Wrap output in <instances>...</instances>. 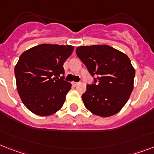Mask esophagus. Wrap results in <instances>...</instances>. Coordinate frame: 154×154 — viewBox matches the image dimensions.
<instances>
[{"mask_svg": "<svg viewBox=\"0 0 154 154\" xmlns=\"http://www.w3.org/2000/svg\"><path fill=\"white\" fill-rule=\"evenodd\" d=\"M72 85H73V86H77V85H78V83H77V82H73V83H72Z\"/></svg>", "mask_w": 154, "mask_h": 154, "instance_id": "esophagus-1", "label": "esophagus"}]
</instances>
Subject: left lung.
Listing matches in <instances>:
<instances>
[{
  "instance_id": "obj_1",
  "label": "left lung",
  "mask_w": 154,
  "mask_h": 154,
  "mask_svg": "<svg viewBox=\"0 0 154 154\" xmlns=\"http://www.w3.org/2000/svg\"><path fill=\"white\" fill-rule=\"evenodd\" d=\"M76 54L94 77L82 95L85 107L103 117L118 113L133 90L135 71L129 58L105 45L81 46Z\"/></svg>"
}]
</instances>
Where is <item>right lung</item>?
Masks as SVG:
<instances>
[{
  "instance_id": "right-lung-1",
  "label": "right lung",
  "mask_w": 154,
  "mask_h": 154,
  "mask_svg": "<svg viewBox=\"0 0 154 154\" xmlns=\"http://www.w3.org/2000/svg\"><path fill=\"white\" fill-rule=\"evenodd\" d=\"M71 45L42 44L20 55L15 67L18 93L32 113L49 116L61 109L71 84L64 81L63 63L72 54Z\"/></svg>"
}]
</instances>
